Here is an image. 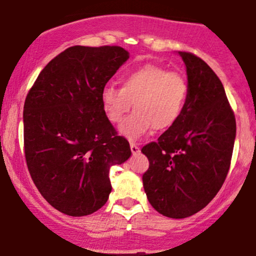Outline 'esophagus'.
Instances as JSON below:
<instances>
[{
  "label": "esophagus",
  "mask_w": 256,
  "mask_h": 256,
  "mask_svg": "<svg viewBox=\"0 0 256 256\" xmlns=\"http://www.w3.org/2000/svg\"><path fill=\"white\" fill-rule=\"evenodd\" d=\"M130 148H131V152H132L134 155H136V154L140 152V148H138V144L131 142V144H130Z\"/></svg>",
  "instance_id": "obj_1"
}]
</instances>
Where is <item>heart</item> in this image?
<instances>
[{
  "label": "heart",
  "mask_w": 256,
  "mask_h": 256,
  "mask_svg": "<svg viewBox=\"0 0 256 256\" xmlns=\"http://www.w3.org/2000/svg\"><path fill=\"white\" fill-rule=\"evenodd\" d=\"M188 82L182 75L162 66L146 64L128 71L121 78V88L108 84L101 91V105L106 118L120 124V134L128 140H138L154 128L168 130L178 121L186 105Z\"/></svg>",
  "instance_id": "obj_1"
}]
</instances>
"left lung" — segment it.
Masks as SVG:
<instances>
[{"label":"left lung","instance_id":"left-lung-1","mask_svg":"<svg viewBox=\"0 0 256 256\" xmlns=\"http://www.w3.org/2000/svg\"><path fill=\"white\" fill-rule=\"evenodd\" d=\"M188 74V98L178 122L141 148L148 158L142 175L151 206L172 219L204 209L222 188L236 135L224 86L204 60L178 51Z\"/></svg>","mask_w":256,"mask_h":256}]
</instances>
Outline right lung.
Returning a JSON list of instances; mask_svg holds the SVG:
<instances>
[{
    "label": "right lung",
    "instance_id": "obj_1",
    "mask_svg": "<svg viewBox=\"0 0 256 256\" xmlns=\"http://www.w3.org/2000/svg\"><path fill=\"white\" fill-rule=\"evenodd\" d=\"M128 52L72 46L44 66L24 106V158L42 196L58 212L85 216L106 204L108 171L131 156L101 105V91Z\"/></svg>",
    "mask_w": 256,
    "mask_h": 256
}]
</instances>
